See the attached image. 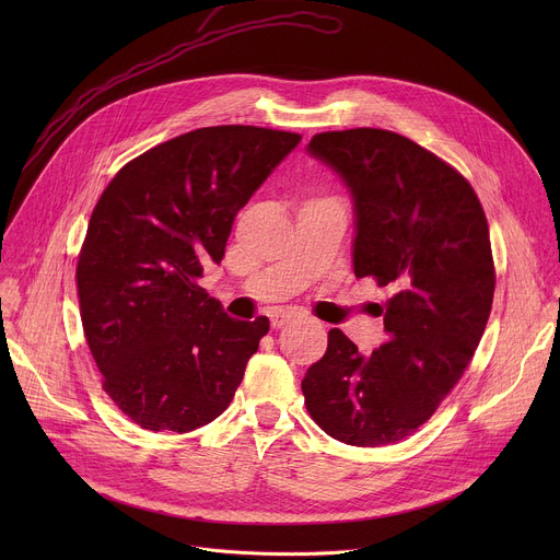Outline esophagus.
<instances>
[{
	"label": "esophagus",
	"instance_id": "34e87169",
	"mask_svg": "<svg viewBox=\"0 0 560 560\" xmlns=\"http://www.w3.org/2000/svg\"><path fill=\"white\" fill-rule=\"evenodd\" d=\"M292 318H294V314L292 312H277V314H272L270 316V322H272V328H283L285 324H290L292 322Z\"/></svg>",
	"mask_w": 560,
	"mask_h": 560
}]
</instances>
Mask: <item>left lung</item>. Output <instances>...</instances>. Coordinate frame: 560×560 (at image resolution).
Returning <instances> with one entry per match:
<instances>
[{
    "label": "left lung",
    "instance_id": "1",
    "mask_svg": "<svg viewBox=\"0 0 560 560\" xmlns=\"http://www.w3.org/2000/svg\"><path fill=\"white\" fill-rule=\"evenodd\" d=\"M307 152L352 195L354 275L389 299L374 303L387 339L370 357L328 332L301 381L305 408L341 443L392 445L436 412L486 332L497 283L488 219L467 179L404 135L322 132Z\"/></svg>",
    "mask_w": 560,
    "mask_h": 560
}]
</instances>
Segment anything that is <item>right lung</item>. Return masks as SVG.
Instances as JSON below:
<instances>
[{"mask_svg":"<svg viewBox=\"0 0 560 560\" xmlns=\"http://www.w3.org/2000/svg\"><path fill=\"white\" fill-rule=\"evenodd\" d=\"M299 141L199 128L139 154L102 192L77 261L79 307L104 389L139 428L184 434L230 406L270 322L228 316L199 277Z\"/></svg>","mask_w":560,"mask_h":560,"instance_id":"obj_1","label":"right lung"}]
</instances>
